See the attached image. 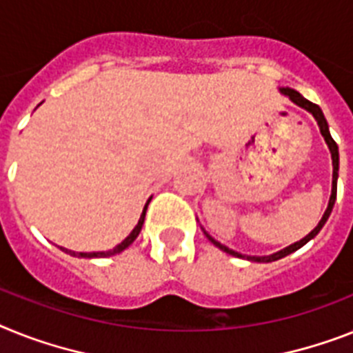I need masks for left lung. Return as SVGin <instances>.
Masks as SVG:
<instances>
[{
  "label": "left lung",
  "instance_id": "1",
  "mask_svg": "<svg viewBox=\"0 0 353 353\" xmlns=\"http://www.w3.org/2000/svg\"><path fill=\"white\" fill-rule=\"evenodd\" d=\"M279 93H281V95H285V97L290 99V101H292V103L296 104V106L303 108V110H307V112L310 113V115H312L314 119H316L317 126H319V131H321L323 139H325V142H327L328 150H330V155H332V168H334V171H332V193H330V200H328L327 211H325L323 218H321V220H319V223H317V225L314 227L312 231L308 232V234L305 236V238H301V240H299V241H296V243H292V245L285 247V249L278 250V252H274V254H269V256H247V254H240V252H236V250L229 249V247H227V245H223V243H220V241H218V240H214V238H212V236L209 234V232L205 231V229H203V227H202L203 234L208 236L209 241H211L212 245H216L218 249L223 250V252H227V254L234 256V258H243V260L258 261V263H270V261L281 260V258H285V256L292 254V252H296V250H298V249H301V247L305 245V243H308V241L312 240V238H316L317 232L321 231L323 225L327 223V220H328V216H330L332 209H334V203H336V196H337V176H339V173H337V171H339V150H337L336 141L332 139L330 130H328V122H327V119H325V115H323L321 108L317 106V104L310 103V101H307V99L303 97L301 93L296 92V90H292V88H279Z\"/></svg>",
  "mask_w": 353,
  "mask_h": 353
}]
</instances>
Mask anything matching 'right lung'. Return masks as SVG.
<instances>
[{
	"mask_svg": "<svg viewBox=\"0 0 353 353\" xmlns=\"http://www.w3.org/2000/svg\"><path fill=\"white\" fill-rule=\"evenodd\" d=\"M150 202H151V196H150V200L145 202L144 209H142V214H141V218H139V223H137V225L133 227V231H131L130 234H128L126 238H124V240L121 241V243H119V245L113 247V249H110V250H101V252H74V250H68V249H65V247H61V249L65 250L66 254L75 256V258H108V256L119 254V252H122V250H124V249H128V247H130L131 243H133V241L137 240V236L141 234L142 225H144L145 211H148V205H150Z\"/></svg>",
	"mask_w": 353,
	"mask_h": 353,
	"instance_id": "right-lung-1",
	"label": "right lung"
}]
</instances>
